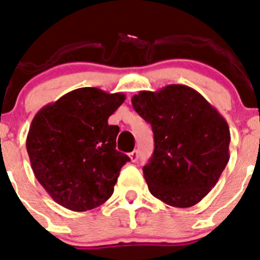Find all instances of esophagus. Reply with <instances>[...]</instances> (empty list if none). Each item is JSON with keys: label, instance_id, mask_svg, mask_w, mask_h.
<instances>
[{"label": "esophagus", "instance_id": "1", "mask_svg": "<svg viewBox=\"0 0 260 260\" xmlns=\"http://www.w3.org/2000/svg\"><path fill=\"white\" fill-rule=\"evenodd\" d=\"M129 157H131V160H132L133 163H135V161H137V159H138V151H137V150H135V151L131 152Z\"/></svg>", "mask_w": 260, "mask_h": 260}]
</instances>
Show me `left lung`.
<instances>
[{
  "instance_id": "obj_1",
  "label": "left lung",
  "mask_w": 260,
  "mask_h": 260,
  "mask_svg": "<svg viewBox=\"0 0 260 260\" xmlns=\"http://www.w3.org/2000/svg\"><path fill=\"white\" fill-rule=\"evenodd\" d=\"M131 101L154 132V154L142 168L151 195L176 208L198 204L230 160L231 135L225 119L183 84L140 91Z\"/></svg>"
}]
</instances>
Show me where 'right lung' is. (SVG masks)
Wrapping results in <instances>:
<instances>
[{"label": "right lung", "instance_id": "right-lung-1", "mask_svg": "<svg viewBox=\"0 0 260 260\" xmlns=\"http://www.w3.org/2000/svg\"><path fill=\"white\" fill-rule=\"evenodd\" d=\"M124 100L122 92L83 87L43 106L31 120L26 136L31 169L61 207L86 212L113 195L129 157L115 149L119 127L108 119Z\"/></svg>", "mask_w": 260, "mask_h": 260}]
</instances>
